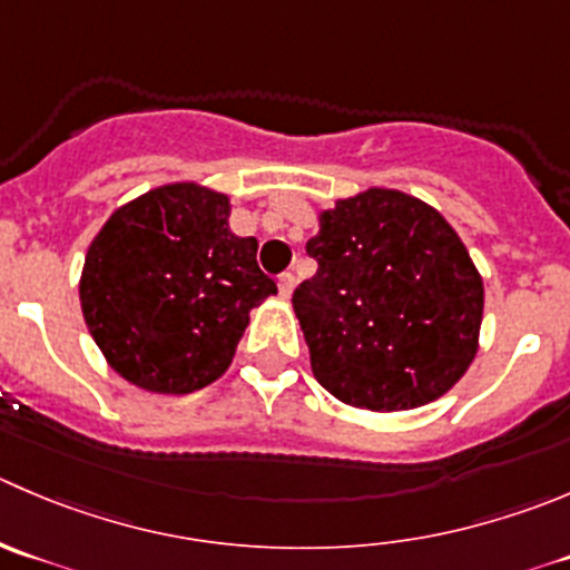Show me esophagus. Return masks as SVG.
Instances as JSON below:
<instances>
[{
    "instance_id": "34e87169",
    "label": "esophagus",
    "mask_w": 570,
    "mask_h": 570,
    "mask_svg": "<svg viewBox=\"0 0 570 570\" xmlns=\"http://www.w3.org/2000/svg\"><path fill=\"white\" fill-rule=\"evenodd\" d=\"M295 284H297V281H295V275H292V273L278 275V292H281V295H284V297H289L292 292H295Z\"/></svg>"
}]
</instances>
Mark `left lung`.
<instances>
[{"label": "left lung", "mask_w": 570, "mask_h": 570, "mask_svg": "<svg viewBox=\"0 0 570 570\" xmlns=\"http://www.w3.org/2000/svg\"><path fill=\"white\" fill-rule=\"evenodd\" d=\"M317 273L292 295L314 379L370 412L438 401L471 367L482 275L443 214L367 189L320 214L306 242Z\"/></svg>", "instance_id": "8db88e82"}]
</instances>
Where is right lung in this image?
I'll return each mask as SVG.
<instances>
[{
  "label": "right lung",
  "mask_w": 570,
  "mask_h": 570,
  "mask_svg": "<svg viewBox=\"0 0 570 570\" xmlns=\"http://www.w3.org/2000/svg\"><path fill=\"white\" fill-rule=\"evenodd\" d=\"M230 203L169 184L110 214L80 278L88 331L110 367L164 395L203 390L228 370L250 308L278 286L258 242L228 228Z\"/></svg>",
  "instance_id": "right-lung-1"
}]
</instances>
